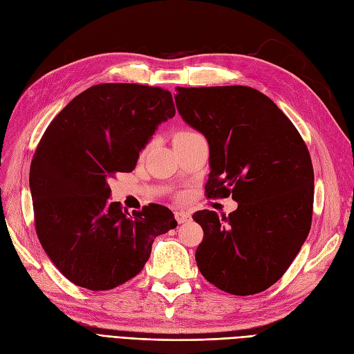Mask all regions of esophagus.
I'll return each instance as SVG.
<instances>
[{"mask_svg": "<svg viewBox=\"0 0 354 354\" xmlns=\"http://www.w3.org/2000/svg\"><path fill=\"white\" fill-rule=\"evenodd\" d=\"M176 219L178 224H186L190 221V214L187 212H176Z\"/></svg>", "mask_w": 354, "mask_h": 354, "instance_id": "34e87169", "label": "esophagus"}]
</instances>
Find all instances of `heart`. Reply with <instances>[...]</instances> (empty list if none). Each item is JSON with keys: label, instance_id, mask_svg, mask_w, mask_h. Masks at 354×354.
I'll return each mask as SVG.
<instances>
[{"label": "heart", "instance_id": "b5f03b06", "mask_svg": "<svg viewBox=\"0 0 354 354\" xmlns=\"http://www.w3.org/2000/svg\"><path fill=\"white\" fill-rule=\"evenodd\" d=\"M194 136H199V133L193 131V130H181L178 131L177 135L174 136V140H181V139H189V138H194Z\"/></svg>", "mask_w": 354, "mask_h": 354}]
</instances>
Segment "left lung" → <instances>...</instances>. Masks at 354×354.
I'll return each mask as SVG.
<instances>
[{
  "label": "left lung",
  "instance_id": "left-lung-1",
  "mask_svg": "<svg viewBox=\"0 0 354 354\" xmlns=\"http://www.w3.org/2000/svg\"><path fill=\"white\" fill-rule=\"evenodd\" d=\"M181 118L209 145V199L233 198L228 216L198 211L201 274L234 296L261 293L288 270L306 240L313 209L308 146L287 115L249 86L177 88Z\"/></svg>",
  "mask_w": 354,
  "mask_h": 354
}]
</instances>
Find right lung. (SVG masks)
I'll return each instance as SVG.
<instances>
[{"label": "right lung", "instance_id": "right-lung-1", "mask_svg": "<svg viewBox=\"0 0 354 354\" xmlns=\"http://www.w3.org/2000/svg\"><path fill=\"white\" fill-rule=\"evenodd\" d=\"M168 91L102 83L71 100L46 127L30 164L36 234L73 284L104 291L136 277L156 236L176 228L167 206L109 202L108 180L135 169L156 127L173 118Z\"/></svg>", "mask_w": 354, "mask_h": 354}]
</instances>
